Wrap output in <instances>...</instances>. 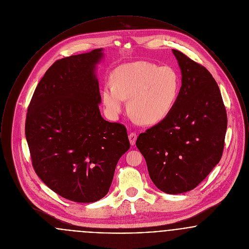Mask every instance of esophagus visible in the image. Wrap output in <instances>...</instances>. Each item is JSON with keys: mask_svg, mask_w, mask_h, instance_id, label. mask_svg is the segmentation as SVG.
Returning a JSON list of instances; mask_svg holds the SVG:
<instances>
[{"mask_svg": "<svg viewBox=\"0 0 249 249\" xmlns=\"http://www.w3.org/2000/svg\"><path fill=\"white\" fill-rule=\"evenodd\" d=\"M136 139H137V135L133 132H130L129 134V140H130V144L133 145L135 142H136Z\"/></svg>", "mask_w": 249, "mask_h": 249, "instance_id": "1", "label": "esophagus"}]
</instances>
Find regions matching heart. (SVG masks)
Returning a JSON list of instances; mask_svg holds the SVG:
<instances>
[{
    "label": "heart",
    "mask_w": 249,
    "mask_h": 249,
    "mask_svg": "<svg viewBox=\"0 0 249 249\" xmlns=\"http://www.w3.org/2000/svg\"><path fill=\"white\" fill-rule=\"evenodd\" d=\"M112 83L102 89V101L107 115L117 119L125 109L144 125L157 124L166 119L178 101L180 77L170 66L149 61H135L119 66L112 72Z\"/></svg>",
    "instance_id": "b5f03b06"
}]
</instances>
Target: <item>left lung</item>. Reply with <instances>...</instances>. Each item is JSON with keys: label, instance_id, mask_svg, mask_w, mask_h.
Wrapping results in <instances>:
<instances>
[{"label": "left lung", "instance_id": "1", "mask_svg": "<svg viewBox=\"0 0 249 249\" xmlns=\"http://www.w3.org/2000/svg\"><path fill=\"white\" fill-rule=\"evenodd\" d=\"M172 51L182 75L178 101L166 119L138 136L136 146L155 186L180 194L196 188L219 162L227 113L208 70L182 52Z\"/></svg>", "mask_w": 249, "mask_h": 249}]
</instances>
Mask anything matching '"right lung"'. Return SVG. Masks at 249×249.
<instances>
[{
    "mask_svg": "<svg viewBox=\"0 0 249 249\" xmlns=\"http://www.w3.org/2000/svg\"><path fill=\"white\" fill-rule=\"evenodd\" d=\"M103 48L59 59L37 85L25 134L37 176L76 202L104 198L120 157L130 148L126 128L103 119L96 70Z\"/></svg>",
    "mask_w": 249,
    "mask_h": 249,
    "instance_id": "1",
    "label": "right lung"
}]
</instances>
